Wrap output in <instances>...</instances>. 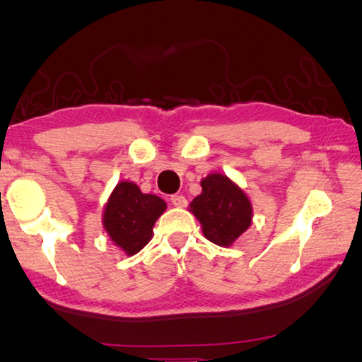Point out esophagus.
Wrapping results in <instances>:
<instances>
[{
    "label": "esophagus",
    "instance_id": "esophagus-1",
    "mask_svg": "<svg viewBox=\"0 0 362 362\" xmlns=\"http://www.w3.org/2000/svg\"><path fill=\"white\" fill-rule=\"evenodd\" d=\"M170 202H171V204H173L175 206H186V204H187V200H186L185 195H180V194L171 195Z\"/></svg>",
    "mask_w": 362,
    "mask_h": 362
}]
</instances>
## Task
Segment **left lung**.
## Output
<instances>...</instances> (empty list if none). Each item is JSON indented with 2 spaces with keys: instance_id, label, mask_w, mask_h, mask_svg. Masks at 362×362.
<instances>
[{
  "instance_id": "obj_1",
  "label": "left lung",
  "mask_w": 362,
  "mask_h": 362,
  "mask_svg": "<svg viewBox=\"0 0 362 362\" xmlns=\"http://www.w3.org/2000/svg\"><path fill=\"white\" fill-rule=\"evenodd\" d=\"M200 185L202 194L192 200L191 211L200 221L206 240L230 246L251 226V202L224 175H208Z\"/></svg>"
}]
</instances>
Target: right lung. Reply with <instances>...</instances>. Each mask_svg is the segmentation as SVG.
Here are the masks:
<instances>
[{
	"label": "right lung",
	"mask_w": 362,
	"mask_h": 362,
	"mask_svg": "<svg viewBox=\"0 0 362 362\" xmlns=\"http://www.w3.org/2000/svg\"><path fill=\"white\" fill-rule=\"evenodd\" d=\"M167 204L157 195L143 194L133 182L122 181L114 189L105 208L103 224L107 235L133 256L149 243L152 227Z\"/></svg>",
	"instance_id": "right-lung-1"
}]
</instances>
